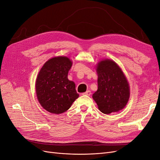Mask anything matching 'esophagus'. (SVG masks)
I'll return each mask as SVG.
<instances>
[{
  "instance_id": "1",
  "label": "esophagus",
  "mask_w": 160,
  "mask_h": 160,
  "mask_svg": "<svg viewBox=\"0 0 160 160\" xmlns=\"http://www.w3.org/2000/svg\"><path fill=\"white\" fill-rule=\"evenodd\" d=\"M91 94V91H87L86 92H85V93H83V95H88V96H89Z\"/></svg>"
}]
</instances>
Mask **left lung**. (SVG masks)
Segmentation results:
<instances>
[{
    "mask_svg": "<svg viewBox=\"0 0 160 160\" xmlns=\"http://www.w3.org/2000/svg\"><path fill=\"white\" fill-rule=\"evenodd\" d=\"M98 88L92 98L98 109L105 114L123 109L130 96L129 82L118 63L109 59L98 62L96 66Z\"/></svg>",
    "mask_w": 160,
    "mask_h": 160,
    "instance_id": "1",
    "label": "left lung"
}]
</instances>
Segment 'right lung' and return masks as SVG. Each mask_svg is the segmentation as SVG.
<instances>
[{
    "label": "right lung",
    "instance_id": "1",
    "mask_svg": "<svg viewBox=\"0 0 160 160\" xmlns=\"http://www.w3.org/2000/svg\"><path fill=\"white\" fill-rule=\"evenodd\" d=\"M72 65L69 57H55L48 60L38 73L35 82L37 98L48 112L64 113L79 98L75 83L68 79Z\"/></svg>",
    "mask_w": 160,
    "mask_h": 160
}]
</instances>
